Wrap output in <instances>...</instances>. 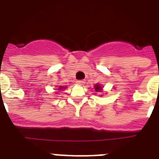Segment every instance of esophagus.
<instances>
[{
    "instance_id": "esophagus-1",
    "label": "esophagus",
    "mask_w": 159,
    "mask_h": 159,
    "mask_svg": "<svg viewBox=\"0 0 159 159\" xmlns=\"http://www.w3.org/2000/svg\"><path fill=\"white\" fill-rule=\"evenodd\" d=\"M77 84L80 85H83L84 84V80H78L77 81Z\"/></svg>"
}]
</instances>
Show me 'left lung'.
Segmentation results:
<instances>
[{
	"label": "left lung",
	"mask_w": 159,
	"mask_h": 159,
	"mask_svg": "<svg viewBox=\"0 0 159 159\" xmlns=\"http://www.w3.org/2000/svg\"><path fill=\"white\" fill-rule=\"evenodd\" d=\"M94 89H95L96 92H101L102 90V88L99 84H96L94 86Z\"/></svg>",
	"instance_id": "obj_1"
}]
</instances>
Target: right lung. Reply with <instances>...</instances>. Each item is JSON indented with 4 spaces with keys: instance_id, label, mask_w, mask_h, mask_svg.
I'll return each instance as SVG.
<instances>
[{
    "instance_id": "obj_1",
    "label": "right lung",
    "mask_w": 159,
    "mask_h": 159,
    "mask_svg": "<svg viewBox=\"0 0 159 159\" xmlns=\"http://www.w3.org/2000/svg\"><path fill=\"white\" fill-rule=\"evenodd\" d=\"M64 88H65V87H62V86H60V87H59V90H61V89H64Z\"/></svg>"
}]
</instances>
